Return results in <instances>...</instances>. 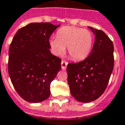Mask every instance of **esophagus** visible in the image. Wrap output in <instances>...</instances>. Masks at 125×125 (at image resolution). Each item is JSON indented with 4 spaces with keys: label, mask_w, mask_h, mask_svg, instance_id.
I'll return each instance as SVG.
<instances>
[{
    "label": "esophagus",
    "mask_w": 125,
    "mask_h": 125,
    "mask_svg": "<svg viewBox=\"0 0 125 125\" xmlns=\"http://www.w3.org/2000/svg\"><path fill=\"white\" fill-rule=\"evenodd\" d=\"M67 64L68 62L67 61H62V62H61V68H62V70H66Z\"/></svg>",
    "instance_id": "1"
}]
</instances>
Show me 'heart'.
<instances>
[{
    "mask_svg": "<svg viewBox=\"0 0 125 125\" xmlns=\"http://www.w3.org/2000/svg\"><path fill=\"white\" fill-rule=\"evenodd\" d=\"M93 43V36L86 29L64 26L56 32V37L50 39V45L55 55H62L67 47L70 57L82 61L88 56Z\"/></svg>",
    "mask_w": 125,
    "mask_h": 125,
    "instance_id": "heart-1",
    "label": "heart"
}]
</instances>
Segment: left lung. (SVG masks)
<instances>
[{
    "label": "left lung",
    "instance_id": "1",
    "mask_svg": "<svg viewBox=\"0 0 125 125\" xmlns=\"http://www.w3.org/2000/svg\"><path fill=\"white\" fill-rule=\"evenodd\" d=\"M95 35L93 48L85 60L69 63L68 84L71 95L78 101L97 99L107 88L114 68V45L104 31L88 26Z\"/></svg>",
    "mask_w": 125,
    "mask_h": 125
}]
</instances>
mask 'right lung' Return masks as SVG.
Returning <instances> with one entry per match:
<instances>
[{
  "label": "right lung",
  "instance_id": "add662e5",
  "mask_svg": "<svg viewBox=\"0 0 125 125\" xmlns=\"http://www.w3.org/2000/svg\"><path fill=\"white\" fill-rule=\"evenodd\" d=\"M60 25L31 23L18 30L9 50L8 72L13 87L30 103L50 95V84L61 69V59L52 54L49 39Z\"/></svg>",
  "mask_w": 125,
  "mask_h": 125
}]
</instances>
